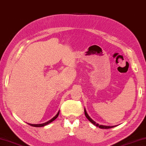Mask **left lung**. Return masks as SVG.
<instances>
[{
	"mask_svg": "<svg viewBox=\"0 0 146 146\" xmlns=\"http://www.w3.org/2000/svg\"><path fill=\"white\" fill-rule=\"evenodd\" d=\"M84 112H85V115H86V117H87V119H88V120H89L90 122H91V123H92V124H93L94 125H95L96 126L99 127L100 128H102V129H108V128H113V127L116 126V125H115V126H104V125H99V124L96 123V122L92 120V119L89 117V115H88V113H87V112H86V108H84Z\"/></svg>",
	"mask_w": 146,
	"mask_h": 146,
	"instance_id": "obj_1",
	"label": "left lung"
}]
</instances>
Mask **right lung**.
I'll return each instance as SVG.
<instances>
[{
	"mask_svg": "<svg viewBox=\"0 0 146 146\" xmlns=\"http://www.w3.org/2000/svg\"><path fill=\"white\" fill-rule=\"evenodd\" d=\"M59 112H60V111L59 110V112H57V114L55 115L54 117L50 119V120L48 121L47 122H46V123H42V124H30V123H28V124H29V125H31L32 126H34V127H42V126H44L47 125V124H50V123H52V122L54 121L55 119H57V117H58V115H59Z\"/></svg>",
	"mask_w": 146,
	"mask_h": 146,
	"instance_id": "add662e5",
	"label": "right lung"
}]
</instances>
